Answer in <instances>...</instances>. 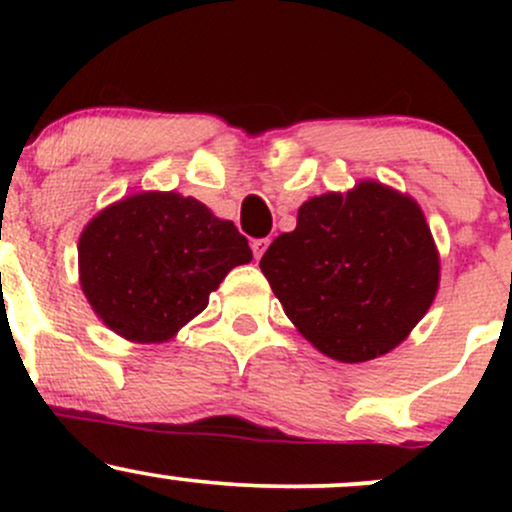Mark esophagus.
<instances>
[{
	"mask_svg": "<svg viewBox=\"0 0 512 512\" xmlns=\"http://www.w3.org/2000/svg\"><path fill=\"white\" fill-rule=\"evenodd\" d=\"M267 245H269V238H255V240H252L250 248H252V252H255L257 260H260V257L264 255V250H267Z\"/></svg>",
	"mask_w": 512,
	"mask_h": 512,
	"instance_id": "34e87169",
	"label": "esophagus"
}]
</instances>
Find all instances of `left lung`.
Wrapping results in <instances>:
<instances>
[{
  "label": "left lung",
  "instance_id": "left-lung-1",
  "mask_svg": "<svg viewBox=\"0 0 512 512\" xmlns=\"http://www.w3.org/2000/svg\"><path fill=\"white\" fill-rule=\"evenodd\" d=\"M260 269L303 337L342 363L395 349L438 291V252L419 204L378 182L308 199Z\"/></svg>",
  "mask_w": 512,
  "mask_h": 512
}]
</instances>
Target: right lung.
<instances>
[{"instance_id": "1", "label": "right lung", "mask_w": 512, "mask_h": 512, "mask_svg": "<svg viewBox=\"0 0 512 512\" xmlns=\"http://www.w3.org/2000/svg\"><path fill=\"white\" fill-rule=\"evenodd\" d=\"M252 260L248 238L202 202L142 192L103 209L79 240L81 289L110 330L163 342L202 313L223 276Z\"/></svg>"}]
</instances>
